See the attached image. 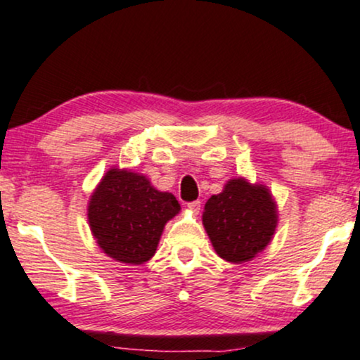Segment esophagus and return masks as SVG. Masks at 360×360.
Listing matches in <instances>:
<instances>
[{
	"instance_id": "obj_1",
	"label": "esophagus",
	"mask_w": 360,
	"mask_h": 360,
	"mask_svg": "<svg viewBox=\"0 0 360 360\" xmlns=\"http://www.w3.org/2000/svg\"><path fill=\"white\" fill-rule=\"evenodd\" d=\"M187 209L190 210V212L198 214V212H200V209H202L200 200H193V202H190V204H187Z\"/></svg>"
}]
</instances>
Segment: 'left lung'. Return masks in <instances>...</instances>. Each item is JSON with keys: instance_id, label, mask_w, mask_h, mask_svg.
Here are the masks:
<instances>
[{"instance_id": "obj_1", "label": "left lung", "mask_w": 360, "mask_h": 360, "mask_svg": "<svg viewBox=\"0 0 360 360\" xmlns=\"http://www.w3.org/2000/svg\"><path fill=\"white\" fill-rule=\"evenodd\" d=\"M202 224L222 259L248 263L271 243L278 226V205L266 185L238 176L205 202Z\"/></svg>"}]
</instances>
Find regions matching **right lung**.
<instances>
[{
    "label": "right lung",
    "instance_id": "right-lung-1",
    "mask_svg": "<svg viewBox=\"0 0 360 360\" xmlns=\"http://www.w3.org/2000/svg\"><path fill=\"white\" fill-rule=\"evenodd\" d=\"M180 209L175 195L155 188L146 175L112 167L91 193L87 219L104 255L143 264L155 256L165 226Z\"/></svg>",
    "mask_w": 360,
    "mask_h": 360
}]
</instances>
